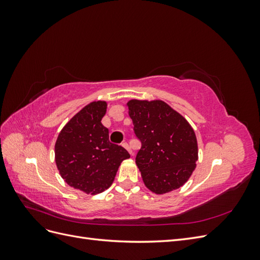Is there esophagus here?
<instances>
[{
  "mask_svg": "<svg viewBox=\"0 0 260 260\" xmlns=\"http://www.w3.org/2000/svg\"><path fill=\"white\" fill-rule=\"evenodd\" d=\"M121 145H122V146H123V147H124L125 149H127V151H128V152H129V153H130L131 155L133 154V153H132V151H131V148H130V146H129V144H128V143H125V142H123V143H122Z\"/></svg>",
  "mask_w": 260,
  "mask_h": 260,
  "instance_id": "obj_1",
  "label": "esophagus"
}]
</instances>
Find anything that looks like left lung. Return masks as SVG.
Listing matches in <instances>:
<instances>
[{
  "instance_id": "8db88e82",
  "label": "left lung",
  "mask_w": 260,
  "mask_h": 260,
  "mask_svg": "<svg viewBox=\"0 0 260 260\" xmlns=\"http://www.w3.org/2000/svg\"><path fill=\"white\" fill-rule=\"evenodd\" d=\"M127 107L142 142L136 164L145 186L158 195L183 186L199 159L192 125L161 100L132 99Z\"/></svg>"
}]
</instances>
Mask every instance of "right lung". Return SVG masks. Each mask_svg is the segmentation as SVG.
<instances>
[{"instance_id": "add662e5", "label": "right lung", "mask_w": 260, "mask_h": 260, "mask_svg": "<svg viewBox=\"0 0 260 260\" xmlns=\"http://www.w3.org/2000/svg\"><path fill=\"white\" fill-rule=\"evenodd\" d=\"M106 101H93L62 127L55 142V162L65 182L85 194L104 192L114 182L129 153L109 142L108 129L101 120Z\"/></svg>"}]
</instances>
